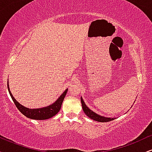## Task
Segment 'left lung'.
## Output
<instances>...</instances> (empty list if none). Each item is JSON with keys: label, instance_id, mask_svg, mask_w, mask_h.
<instances>
[{"label": "left lung", "instance_id": "8db88e82", "mask_svg": "<svg viewBox=\"0 0 152 152\" xmlns=\"http://www.w3.org/2000/svg\"><path fill=\"white\" fill-rule=\"evenodd\" d=\"M81 102L82 108H83V112L86 114L87 116H88L90 118L94 120V121H96L99 122H108L115 119V118L114 117L113 118L106 117V116H103L99 114H97L96 113H95L94 111H92V110H91L86 105V104H85L84 101L83 100V98H82V97H81Z\"/></svg>", "mask_w": 152, "mask_h": 152}]
</instances>
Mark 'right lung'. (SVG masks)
<instances>
[{"instance_id":"obj_1","label":"right lung","mask_w":152,"mask_h":152,"mask_svg":"<svg viewBox=\"0 0 152 152\" xmlns=\"http://www.w3.org/2000/svg\"><path fill=\"white\" fill-rule=\"evenodd\" d=\"M7 86H8V92H9L10 97L13 99L15 105L16 106L18 109L20 111V113H22V114H23L24 116H26L27 118L35 120L48 119V118H50L53 117V116H55V115L60 111L63 101H64V98H65L66 94L68 91V88H66V89L64 91V93L58 97V99H57L55 102H53V104H51L49 106H45V107L38 108V109H29V108H27L26 107V106L21 105V104L17 102L16 99L13 97V94H12V93L10 91L9 85H8V81Z\"/></svg>"}]
</instances>
